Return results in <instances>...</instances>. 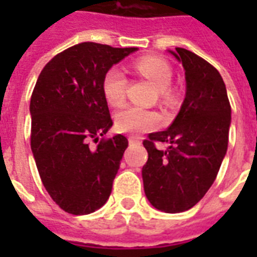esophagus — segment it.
<instances>
[{
  "label": "esophagus",
  "mask_w": 257,
  "mask_h": 257,
  "mask_svg": "<svg viewBox=\"0 0 257 257\" xmlns=\"http://www.w3.org/2000/svg\"><path fill=\"white\" fill-rule=\"evenodd\" d=\"M129 144L133 145V144H140V140L139 139H136V137H129Z\"/></svg>",
  "instance_id": "1"
}]
</instances>
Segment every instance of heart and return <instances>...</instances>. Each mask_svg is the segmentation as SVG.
I'll use <instances>...</instances> for the list:
<instances>
[{
	"label": "heart",
	"instance_id": "1",
	"mask_svg": "<svg viewBox=\"0 0 257 257\" xmlns=\"http://www.w3.org/2000/svg\"><path fill=\"white\" fill-rule=\"evenodd\" d=\"M133 70L159 89L161 100L171 102L173 100V92L169 88L172 82V68L168 62L156 56H143L133 62ZM128 80L124 72L118 68H110L102 78V93L105 100L113 106L124 104ZM160 122L159 113L152 109L140 106H126L121 109L114 116V126L118 132L139 135L151 131Z\"/></svg>",
	"mask_w": 257,
	"mask_h": 257
}]
</instances>
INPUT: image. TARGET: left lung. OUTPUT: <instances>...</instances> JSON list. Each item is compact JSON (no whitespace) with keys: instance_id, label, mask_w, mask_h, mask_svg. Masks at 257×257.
I'll use <instances>...</instances> for the list:
<instances>
[{"instance_id":"1","label":"left lung","mask_w":257,"mask_h":257,"mask_svg":"<svg viewBox=\"0 0 257 257\" xmlns=\"http://www.w3.org/2000/svg\"><path fill=\"white\" fill-rule=\"evenodd\" d=\"M171 53L185 69V100L167 131L143 141L148 151L143 181L153 207L179 213L199 203L216 180L228 148L231 104L215 66L183 48ZM157 141L170 148L159 151Z\"/></svg>"}]
</instances>
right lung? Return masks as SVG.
<instances>
[{
    "label": "right lung",
    "mask_w": 257,
    "mask_h": 257,
    "mask_svg": "<svg viewBox=\"0 0 257 257\" xmlns=\"http://www.w3.org/2000/svg\"><path fill=\"white\" fill-rule=\"evenodd\" d=\"M135 50L81 42L56 54L38 76L30 98V147L44 187L68 213H92L112 192L128 140L102 137L113 125L102 78ZM90 141L99 143L96 150Z\"/></svg>",
    "instance_id": "1"
}]
</instances>
